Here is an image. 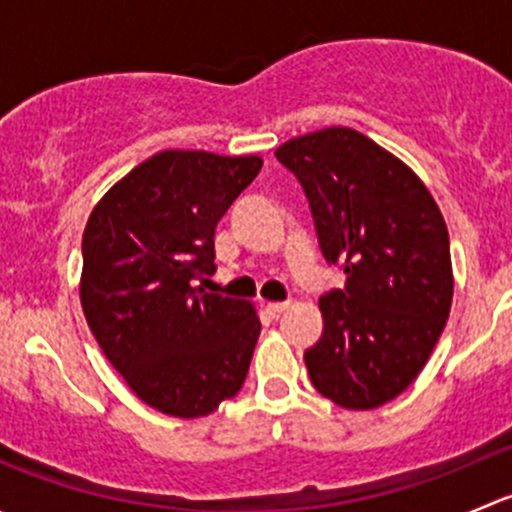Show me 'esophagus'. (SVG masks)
Segmentation results:
<instances>
[{"mask_svg":"<svg viewBox=\"0 0 512 512\" xmlns=\"http://www.w3.org/2000/svg\"><path fill=\"white\" fill-rule=\"evenodd\" d=\"M265 307H267V312L272 314V317H280V314L289 307V302H267Z\"/></svg>","mask_w":512,"mask_h":512,"instance_id":"esophagus-1","label":"esophagus"}]
</instances>
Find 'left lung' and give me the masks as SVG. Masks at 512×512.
<instances>
[{
	"label": "left lung",
	"mask_w": 512,
	"mask_h": 512,
	"mask_svg": "<svg viewBox=\"0 0 512 512\" xmlns=\"http://www.w3.org/2000/svg\"><path fill=\"white\" fill-rule=\"evenodd\" d=\"M275 156L302 183L324 260L347 275L319 297L309 379L344 409L389 404L421 374L451 312L446 220L414 170L354 128L292 138Z\"/></svg>",
	"instance_id": "8db88e82"
}]
</instances>
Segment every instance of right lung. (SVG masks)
I'll return each mask as SVG.
<instances>
[{"label":"right lung","instance_id":"add662e5","mask_svg":"<svg viewBox=\"0 0 512 512\" xmlns=\"http://www.w3.org/2000/svg\"><path fill=\"white\" fill-rule=\"evenodd\" d=\"M260 156L160 151L118 180L86 223L81 307L133 394L208 416L245 384L260 319L247 299L195 287L215 270V227Z\"/></svg>","mask_w":512,"mask_h":512}]
</instances>
